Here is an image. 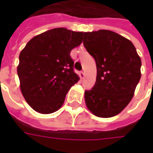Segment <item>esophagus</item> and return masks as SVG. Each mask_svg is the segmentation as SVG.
I'll return each instance as SVG.
<instances>
[{"instance_id": "obj_1", "label": "esophagus", "mask_w": 153, "mask_h": 153, "mask_svg": "<svg viewBox=\"0 0 153 153\" xmlns=\"http://www.w3.org/2000/svg\"><path fill=\"white\" fill-rule=\"evenodd\" d=\"M79 77L81 79H84V77H85V74H84V72L81 71V72L79 73Z\"/></svg>"}]
</instances>
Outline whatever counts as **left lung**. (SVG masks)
<instances>
[{
  "instance_id": "8db88e82",
  "label": "left lung",
  "mask_w": 153,
  "mask_h": 153,
  "mask_svg": "<svg viewBox=\"0 0 153 153\" xmlns=\"http://www.w3.org/2000/svg\"><path fill=\"white\" fill-rule=\"evenodd\" d=\"M83 45L95 59L97 79L84 100L93 115L109 118L125 109L141 78V59L130 41L101 29L83 33Z\"/></svg>"
}]
</instances>
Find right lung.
Wrapping results in <instances>:
<instances>
[{"mask_svg": "<svg viewBox=\"0 0 153 153\" xmlns=\"http://www.w3.org/2000/svg\"><path fill=\"white\" fill-rule=\"evenodd\" d=\"M83 36V32L53 28L33 37L20 51L19 87L35 111L51 114L58 111L68 91L79 80L70 54L82 43Z\"/></svg>", "mask_w": 153, "mask_h": 153, "instance_id": "right-lung-1", "label": "right lung"}]
</instances>
